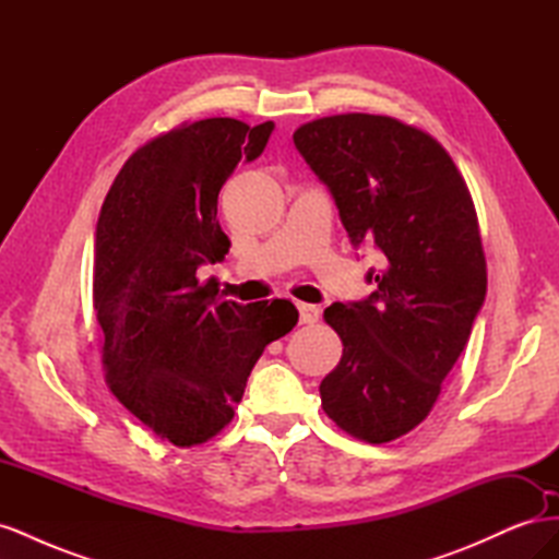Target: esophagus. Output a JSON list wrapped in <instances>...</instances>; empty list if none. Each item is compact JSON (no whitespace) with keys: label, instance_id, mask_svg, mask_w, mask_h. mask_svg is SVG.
Listing matches in <instances>:
<instances>
[{"label":"esophagus","instance_id":"esophagus-1","mask_svg":"<svg viewBox=\"0 0 559 559\" xmlns=\"http://www.w3.org/2000/svg\"><path fill=\"white\" fill-rule=\"evenodd\" d=\"M298 319L300 324H314V321L319 319L321 310L317 306H310V302H298Z\"/></svg>","mask_w":559,"mask_h":559}]
</instances>
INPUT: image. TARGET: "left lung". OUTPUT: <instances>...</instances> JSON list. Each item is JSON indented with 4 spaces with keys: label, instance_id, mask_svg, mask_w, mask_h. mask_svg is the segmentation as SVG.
<instances>
[{
    "label": "left lung",
    "instance_id": "left-lung-1",
    "mask_svg": "<svg viewBox=\"0 0 559 559\" xmlns=\"http://www.w3.org/2000/svg\"><path fill=\"white\" fill-rule=\"evenodd\" d=\"M294 144L329 186L354 247L376 245V292L333 302L343 357L321 380V408L349 436L389 443L425 421L464 352L487 292L468 186L429 132L392 116L337 114Z\"/></svg>",
    "mask_w": 559,
    "mask_h": 559
}]
</instances>
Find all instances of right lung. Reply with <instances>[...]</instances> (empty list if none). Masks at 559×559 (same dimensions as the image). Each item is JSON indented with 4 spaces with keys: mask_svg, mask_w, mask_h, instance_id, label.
Masks as SVG:
<instances>
[{
    "mask_svg": "<svg viewBox=\"0 0 559 559\" xmlns=\"http://www.w3.org/2000/svg\"><path fill=\"white\" fill-rule=\"evenodd\" d=\"M275 123L238 118L181 123L126 160L95 230L93 308L111 394L177 448L207 443L230 425L265 345L289 333L292 300H222L198 267L224 261L218 191L259 158Z\"/></svg>",
    "mask_w": 559,
    "mask_h": 559,
    "instance_id": "right-lung-1",
    "label": "right lung"
}]
</instances>
